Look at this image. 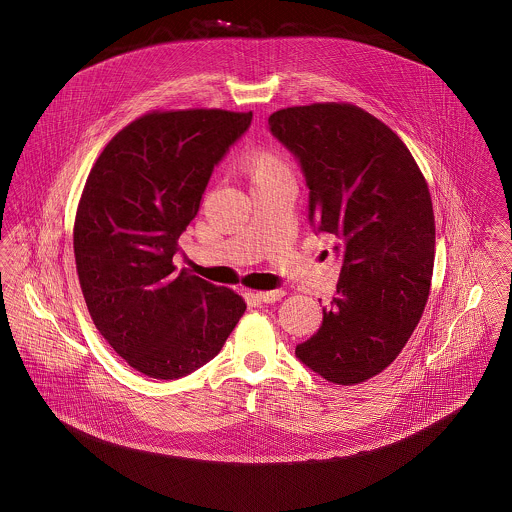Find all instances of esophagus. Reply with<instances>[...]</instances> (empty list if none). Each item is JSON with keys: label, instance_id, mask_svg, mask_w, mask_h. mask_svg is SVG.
I'll list each match as a JSON object with an SVG mask.
<instances>
[{"label": "esophagus", "instance_id": "obj_1", "mask_svg": "<svg viewBox=\"0 0 512 512\" xmlns=\"http://www.w3.org/2000/svg\"><path fill=\"white\" fill-rule=\"evenodd\" d=\"M253 295L263 303H274V301H280L286 293H284V290H272V292H257Z\"/></svg>", "mask_w": 512, "mask_h": 512}]
</instances>
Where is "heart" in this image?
<instances>
[{"mask_svg":"<svg viewBox=\"0 0 512 512\" xmlns=\"http://www.w3.org/2000/svg\"><path fill=\"white\" fill-rule=\"evenodd\" d=\"M240 169L249 178L251 186H265L290 176V167L284 155L272 147H253L245 153Z\"/></svg>","mask_w":512,"mask_h":512,"instance_id":"obj_1","label":"heart"}]
</instances>
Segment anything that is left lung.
Returning <instances> with one entry per match:
<instances>
[{"label": "left lung", "instance_id": "8db88e82", "mask_svg": "<svg viewBox=\"0 0 512 512\" xmlns=\"http://www.w3.org/2000/svg\"><path fill=\"white\" fill-rule=\"evenodd\" d=\"M270 132L299 159L309 220L336 240L340 280L297 359L338 386L397 359L424 313L436 222L424 174L388 124L353 103L286 107Z\"/></svg>", "mask_w": 512, "mask_h": 512}]
</instances>
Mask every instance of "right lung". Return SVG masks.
I'll return each mask as SVG.
<instances>
[{
	"instance_id": "right-lung-1",
	"label": "right lung",
	"mask_w": 512,
	"mask_h": 512,
	"mask_svg": "<svg viewBox=\"0 0 512 512\" xmlns=\"http://www.w3.org/2000/svg\"><path fill=\"white\" fill-rule=\"evenodd\" d=\"M253 113L151 111L103 147L74 219L78 282L99 334L138 372L176 380L219 355L245 301L176 272L178 238Z\"/></svg>"
}]
</instances>
